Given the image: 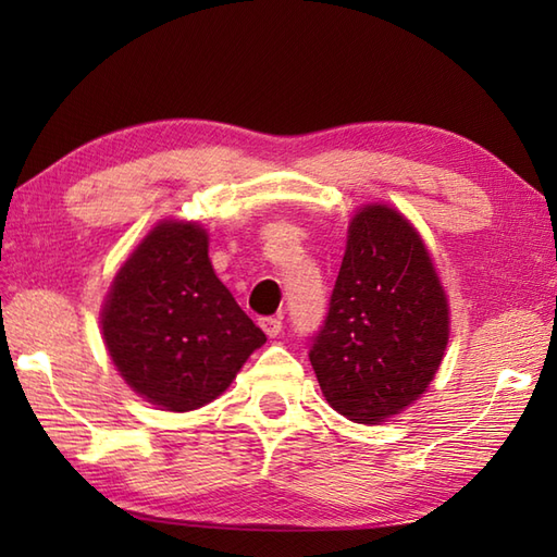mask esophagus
I'll list each match as a JSON object with an SVG mask.
<instances>
[{"instance_id":"esophagus-1","label":"esophagus","mask_w":557,"mask_h":557,"mask_svg":"<svg viewBox=\"0 0 557 557\" xmlns=\"http://www.w3.org/2000/svg\"><path fill=\"white\" fill-rule=\"evenodd\" d=\"M260 327L268 337H277L282 333V318L280 315H265L260 318Z\"/></svg>"}]
</instances>
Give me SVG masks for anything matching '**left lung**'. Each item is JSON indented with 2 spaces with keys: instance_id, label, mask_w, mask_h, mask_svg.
<instances>
[{
  "instance_id": "1",
  "label": "left lung",
  "mask_w": 557,
  "mask_h": 557,
  "mask_svg": "<svg viewBox=\"0 0 557 557\" xmlns=\"http://www.w3.org/2000/svg\"><path fill=\"white\" fill-rule=\"evenodd\" d=\"M449 339V309L419 232L395 208L366 206L309 359L327 405L381 423L431 385Z\"/></svg>"
}]
</instances>
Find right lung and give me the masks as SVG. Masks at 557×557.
<instances>
[{
	"label": "right lung",
	"mask_w": 557,
	"mask_h": 557,
	"mask_svg": "<svg viewBox=\"0 0 557 557\" xmlns=\"http://www.w3.org/2000/svg\"><path fill=\"white\" fill-rule=\"evenodd\" d=\"M102 339L140 397L191 411L230 387L265 333L218 280L206 230L162 220L116 272Z\"/></svg>",
	"instance_id": "add662e5"
}]
</instances>
